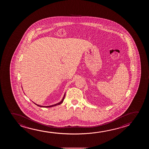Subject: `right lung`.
I'll return each instance as SVG.
<instances>
[{"label":"right lung","mask_w":149,"mask_h":149,"mask_svg":"<svg viewBox=\"0 0 149 149\" xmlns=\"http://www.w3.org/2000/svg\"><path fill=\"white\" fill-rule=\"evenodd\" d=\"M65 95L63 96V99L62 100H61V102H58V103H57L56 104H53V105H51V106H40V105H38V104H35L36 105H37V106H38L39 107H43V108H51V107H54V106H57V105H59V104H62L63 103V100L65 99Z\"/></svg>","instance_id":"obj_1"}]
</instances>
